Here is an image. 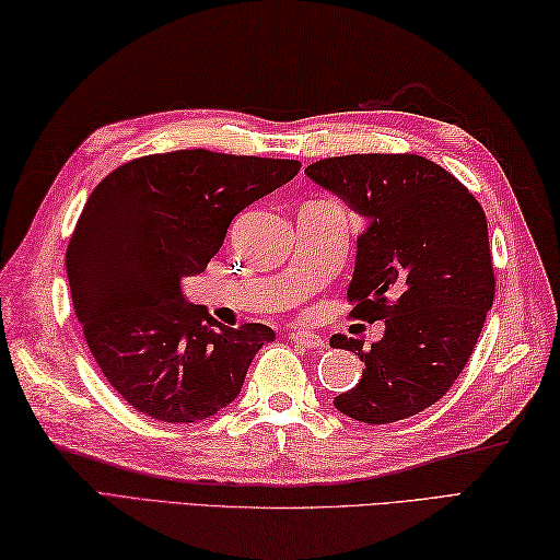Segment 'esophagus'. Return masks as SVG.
<instances>
[{
  "label": "esophagus",
  "mask_w": 560,
  "mask_h": 560,
  "mask_svg": "<svg viewBox=\"0 0 560 560\" xmlns=\"http://www.w3.org/2000/svg\"><path fill=\"white\" fill-rule=\"evenodd\" d=\"M289 339L293 343H299V347H305V349H323L325 347V339L313 335V331H303V329H293Z\"/></svg>",
  "instance_id": "34e87169"
}]
</instances>
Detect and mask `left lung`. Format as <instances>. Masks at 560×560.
Masks as SVG:
<instances>
[{"label":"left lung","instance_id":"1","mask_svg":"<svg viewBox=\"0 0 560 560\" xmlns=\"http://www.w3.org/2000/svg\"><path fill=\"white\" fill-rule=\"evenodd\" d=\"M305 173L363 217L347 295L353 317L385 319L368 351L359 339L331 337V349L365 363L335 407L371 425L409 419L455 385L493 305L486 213L455 175L416 153H351Z\"/></svg>","mask_w":560,"mask_h":560}]
</instances>
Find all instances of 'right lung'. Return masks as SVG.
Returning a JSON list of instances; mask_svg holds the SVG:
<instances>
[{
    "mask_svg": "<svg viewBox=\"0 0 560 560\" xmlns=\"http://www.w3.org/2000/svg\"><path fill=\"white\" fill-rule=\"evenodd\" d=\"M299 171L291 159L180 149L122 163L89 195L67 247L71 301L129 407L195 423L237 397L273 329L219 325L185 303L180 279L205 271L237 213Z\"/></svg>",
    "mask_w": 560,
    "mask_h": 560,
    "instance_id": "right-lung-1",
    "label": "right lung"
}]
</instances>
